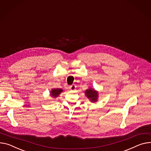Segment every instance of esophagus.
Instances as JSON below:
<instances>
[{
  "mask_svg": "<svg viewBox=\"0 0 151 151\" xmlns=\"http://www.w3.org/2000/svg\"><path fill=\"white\" fill-rule=\"evenodd\" d=\"M69 88L71 90H74L75 88H76V86L75 84H72L71 86H70L69 87Z\"/></svg>",
  "mask_w": 151,
  "mask_h": 151,
  "instance_id": "34e87169",
  "label": "esophagus"
}]
</instances>
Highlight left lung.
<instances>
[{
  "label": "left lung",
  "mask_w": 151,
  "mask_h": 151,
  "mask_svg": "<svg viewBox=\"0 0 151 151\" xmlns=\"http://www.w3.org/2000/svg\"><path fill=\"white\" fill-rule=\"evenodd\" d=\"M85 94L88 99H90V101L93 103L97 101L98 98V92L96 91L95 89H92L91 88L87 89L85 91Z\"/></svg>",
  "instance_id": "left-lung-1"
}]
</instances>
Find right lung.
<instances>
[{"mask_svg":"<svg viewBox=\"0 0 151 151\" xmlns=\"http://www.w3.org/2000/svg\"><path fill=\"white\" fill-rule=\"evenodd\" d=\"M63 91V90L61 88H53L51 90V91H50V95H51L52 97L56 98Z\"/></svg>","mask_w":151,"mask_h":151,"instance_id":"right-lung-1","label":"right lung"}]
</instances>
